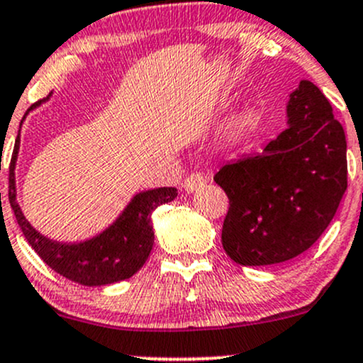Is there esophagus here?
<instances>
[{
	"label": "esophagus",
	"instance_id": "esophagus-1",
	"mask_svg": "<svg viewBox=\"0 0 363 363\" xmlns=\"http://www.w3.org/2000/svg\"><path fill=\"white\" fill-rule=\"evenodd\" d=\"M203 184H205V175H203L201 172L189 174L188 177L184 179V182H182V186H184V189L188 191V193H193V191L201 188Z\"/></svg>",
	"mask_w": 363,
	"mask_h": 363
}]
</instances>
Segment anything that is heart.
Wrapping results in <instances>:
<instances>
[{
	"label": "heart",
	"instance_id": "1",
	"mask_svg": "<svg viewBox=\"0 0 363 363\" xmlns=\"http://www.w3.org/2000/svg\"><path fill=\"white\" fill-rule=\"evenodd\" d=\"M252 125H253V118L252 117H242L236 123V133L238 134L246 133V130H248Z\"/></svg>",
	"mask_w": 363,
	"mask_h": 363
}]
</instances>
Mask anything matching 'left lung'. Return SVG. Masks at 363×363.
<instances>
[{
	"instance_id": "8db88e82",
	"label": "left lung",
	"mask_w": 363,
	"mask_h": 363,
	"mask_svg": "<svg viewBox=\"0 0 363 363\" xmlns=\"http://www.w3.org/2000/svg\"><path fill=\"white\" fill-rule=\"evenodd\" d=\"M288 117L262 153L225 163L213 177L229 198L222 246L240 265L281 264L308 250L348 186L345 130L322 91L301 81Z\"/></svg>"
}]
</instances>
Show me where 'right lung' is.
Segmentation results:
<instances>
[{
	"label": "right lung",
	"mask_w": 363,
	"mask_h": 363,
	"mask_svg": "<svg viewBox=\"0 0 363 363\" xmlns=\"http://www.w3.org/2000/svg\"><path fill=\"white\" fill-rule=\"evenodd\" d=\"M39 103L41 101H35L29 110L38 106ZM18 143L20 138L17 136L11 155L13 167ZM175 196H177L175 188H158L139 193L123 210L117 222L105 233L79 245H63L41 236L26 220L15 200L13 170L10 172V184H8V200L11 210L34 252L60 276L84 286H105L133 277L148 260L153 248L155 236L151 227V213L163 203L172 201Z\"/></svg>",
	"instance_id": "right-lung-1"
}]
</instances>
